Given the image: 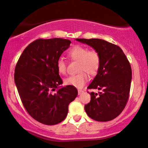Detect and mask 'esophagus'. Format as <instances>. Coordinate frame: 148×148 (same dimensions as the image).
<instances>
[{"label": "esophagus", "mask_w": 148, "mask_h": 148, "mask_svg": "<svg viewBox=\"0 0 148 148\" xmlns=\"http://www.w3.org/2000/svg\"><path fill=\"white\" fill-rule=\"evenodd\" d=\"M83 92H84V91H83L82 90H78V93H79V95H81Z\"/></svg>", "instance_id": "34e87169"}]
</instances>
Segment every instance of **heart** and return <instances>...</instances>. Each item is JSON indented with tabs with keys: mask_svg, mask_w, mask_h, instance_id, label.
I'll list each match as a JSON object with an SVG mask.
<instances>
[{
	"mask_svg": "<svg viewBox=\"0 0 148 148\" xmlns=\"http://www.w3.org/2000/svg\"><path fill=\"white\" fill-rule=\"evenodd\" d=\"M68 56L73 60L79 61L78 71L81 72L76 75H72L64 80V84L77 88H81L88 80L87 73L90 75H95L100 67L99 54L95 50H88L82 46L76 45L68 52ZM57 69L60 74L66 72V64L62 58H59L56 63Z\"/></svg>",
	"mask_w": 148,
	"mask_h": 148,
	"instance_id": "1",
	"label": "heart"
}]
</instances>
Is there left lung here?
<instances>
[{
	"label": "left lung",
	"instance_id": "8db88e82",
	"mask_svg": "<svg viewBox=\"0 0 148 148\" xmlns=\"http://www.w3.org/2000/svg\"><path fill=\"white\" fill-rule=\"evenodd\" d=\"M97 51L100 67L88 89H97L99 94L90 92L91 100L85 105L90 118L107 122L118 117L126 106L132 82V68L126 56L118 46L101 39H76Z\"/></svg>",
	"mask_w": 148,
	"mask_h": 148
}]
</instances>
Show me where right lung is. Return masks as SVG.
Returning <instances> with one entry per match:
<instances>
[{
    "label": "right lung",
    "mask_w": 148,
    "mask_h": 148,
    "mask_svg": "<svg viewBox=\"0 0 148 148\" xmlns=\"http://www.w3.org/2000/svg\"><path fill=\"white\" fill-rule=\"evenodd\" d=\"M70 44V40L62 38L35 40L24 49L15 67L14 82L23 106L44 125L63 121L69 103L78 95L74 86H60L62 81L56 67Z\"/></svg>",
    "instance_id": "1"
}]
</instances>
